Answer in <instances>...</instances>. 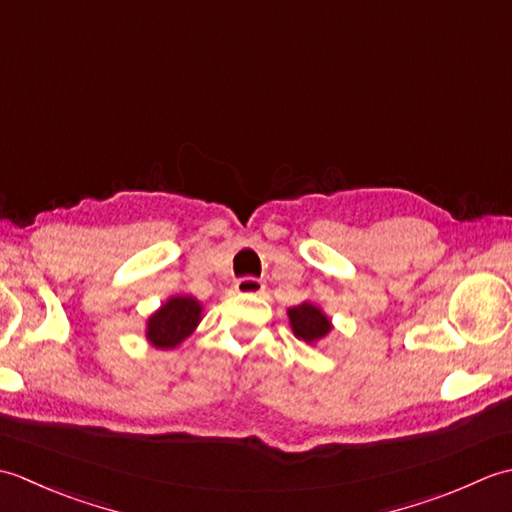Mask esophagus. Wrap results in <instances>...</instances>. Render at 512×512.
Masks as SVG:
<instances>
[{
	"label": "esophagus",
	"mask_w": 512,
	"mask_h": 512,
	"mask_svg": "<svg viewBox=\"0 0 512 512\" xmlns=\"http://www.w3.org/2000/svg\"><path fill=\"white\" fill-rule=\"evenodd\" d=\"M235 290L239 292V295H262V292L266 290V284L257 277H242V279H237Z\"/></svg>",
	"instance_id": "34e87169"
}]
</instances>
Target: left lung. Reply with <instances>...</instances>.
I'll use <instances>...</instances> for the list:
<instances>
[{
    "instance_id": "1",
    "label": "left lung",
    "mask_w": 512,
    "mask_h": 512,
    "mask_svg": "<svg viewBox=\"0 0 512 512\" xmlns=\"http://www.w3.org/2000/svg\"><path fill=\"white\" fill-rule=\"evenodd\" d=\"M288 319H290V328L295 332L297 339L306 341L310 345L319 343L321 339L328 336L332 330L330 319L325 317L323 310L312 306V303H301V306H295L288 310Z\"/></svg>"
}]
</instances>
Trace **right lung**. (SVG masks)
Here are the masks:
<instances>
[{
    "mask_svg": "<svg viewBox=\"0 0 512 512\" xmlns=\"http://www.w3.org/2000/svg\"><path fill=\"white\" fill-rule=\"evenodd\" d=\"M202 321V303L193 297H171L147 321V341L171 350L180 345Z\"/></svg>",
    "mask_w": 512,
    "mask_h": 512,
    "instance_id": "add662e5",
    "label": "right lung"
}]
</instances>
